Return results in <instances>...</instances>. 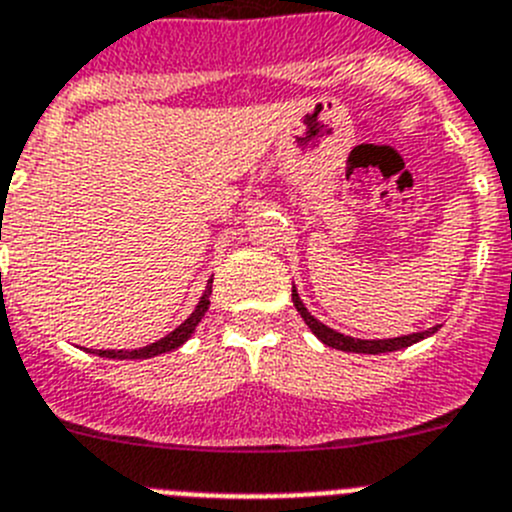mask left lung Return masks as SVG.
<instances>
[{
	"label": "left lung",
	"mask_w": 512,
	"mask_h": 512,
	"mask_svg": "<svg viewBox=\"0 0 512 512\" xmlns=\"http://www.w3.org/2000/svg\"><path fill=\"white\" fill-rule=\"evenodd\" d=\"M293 306H296V311L301 313V319L306 321L308 329H311L313 334L319 336V339L326 344V347L342 349V352H357V354L395 352V349L411 347V344L421 342V339H426V336H431V334H434V331H439V326H434V329L418 331V334H408V336H395V339H352V336L339 334V331L329 329V326H324V324H321V321L313 319L311 313H308V308L303 306L301 298H298L296 288H293Z\"/></svg>",
	"instance_id": "1"
}]
</instances>
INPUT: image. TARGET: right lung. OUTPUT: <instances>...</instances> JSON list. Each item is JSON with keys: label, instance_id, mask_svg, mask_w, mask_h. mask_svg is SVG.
I'll return each instance as SVG.
<instances>
[{"label": "right lung", "instance_id": "right-lung-1", "mask_svg": "<svg viewBox=\"0 0 512 512\" xmlns=\"http://www.w3.org/2000/svg\"><path fill=\"white\" fill-rule=\"evenodd\" d=\"M209 296H211V283L206 285L204 296H201L196 311H193L191 316L178 326V329H173L168 336H163L160 342L147 344V347H140V349H130V352H124V349H119V352L117 349H96V354L109 359H147V357H158V354H165V352H173V349L181 347L183 342H188V336H191L193 329L199 326L201 316H204L206 308H209Z\"/></svg>", "mask_w": 512, "mask_h": 512}]
</instances>
